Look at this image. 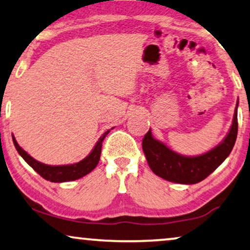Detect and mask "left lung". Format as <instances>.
I'll list each match as a JSON object with an SVG mask.
<instances>
[{
	"label": "left lung",
	"instance_id": "8db88e82",
	"mask_svg": "<svg viewBox=\"0 0 250 250\" xmlns=\"http://www.w3.org/2000/svg\"><path fill=\"white\" fill-rule=\"evenodd\" d=\"M238 134V102L230 132L217 146L197 157H186L174 152L158 140L151 131L145 135L142 149L149 167L156 175L170 182L194 184L206 179L230 155Z\"/></svg>",
	"mask_w": 250,
	"mask_h": 250
}]
</instances>
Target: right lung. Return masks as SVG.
<instances>
[{"mask_svg":"<svg viewBox=\"0 0 250 250\" xmlns=\"http://www.w3.org/2000/svg\"><path fill=\"white\" fill-rule=\"evenodd\" d=\"M109 132L110 131L108 129L107 132H104V134L100 136L97 145H95L93 150H92L91 153L86 157V158H84L83 160H81V162H78L76 164H73V165L63 166H50L37 162V160L34 159L33 157H30L25 150L20 148L13 135L12 140L13 143H15L17 151L19 152V155L21 156L22 158L25 159V162L28 164L36 173H39L43 179L50 181V182H67V181L81 179V177L85 176L86 174L90 173L91 170H93L95 168L99 160H100L102 142H104V138L107 136Z\"/></svg>","mask_w":250,"mask_h":250,"instance_id":"right-lung-1","label":"right lung"}]
</instances>
